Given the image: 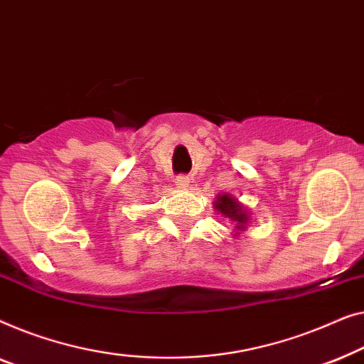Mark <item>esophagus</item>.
Wrapping results in <instances>:
<instances>
[{"instance_id":"1","label":"esophagus","mask_w":364,"mask_h":364,"mask_svg":"<svg viewBox=\"0 0 364 364\" xmlns=\"http://www.w3.org/2000/svg\"><path fill=\"white\" fill-rule=\"evenodd\" d=\"M175 184H176L178 189H186L188 184H189V178L184 176V175L176 176V178H175Z\"/></svg>"}]
</instances>
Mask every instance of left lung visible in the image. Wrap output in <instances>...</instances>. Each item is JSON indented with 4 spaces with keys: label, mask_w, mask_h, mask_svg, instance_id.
<instances>
[{
    "label": "left lung",
    "mask_w": 364,
    "mask_h": 364,
    "mask_svg": "<svg viewBox=\"0 0 364 364\" xmlns=\"http://www.w3.org/2000/svg\"><path fill=\"white\" fill-rule=\"evenodd\" d=\"M213 204L218 214H223L224 218H228L229 221L234 224L237 231H244L250 218H249L247 209H245L237 199L231 196L229 193H223V194H218L216 201Z\"/></svg>",
    "instance_id": "obj_1"
}]
</instances>
